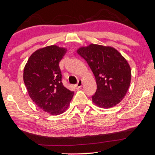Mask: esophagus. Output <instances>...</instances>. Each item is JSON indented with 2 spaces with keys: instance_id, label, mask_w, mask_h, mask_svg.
<instances>
[{
  "instance_id": "esophagus-1",
  "label": "esophagus",
  "mask_w": 155,
  "mask_h": 155,
  "mask_svg": "<svg viewBox=\"0 0 155 155\" xmlns=\"http://www.w3.org/2000/svg\"><path fill=\"white\" fill-rule=\"evenodd\" d=\"M82 82H83L82 80H78V82L77 83V84H75V89H80V88L81 87H82Z\"/></svg>"
}]
</instances>
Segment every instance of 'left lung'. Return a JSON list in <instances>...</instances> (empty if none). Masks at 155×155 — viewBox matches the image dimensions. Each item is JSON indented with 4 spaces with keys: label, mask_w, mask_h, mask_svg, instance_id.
Masks as SVG:
<instances>
[{
    "label": "left lung",
    "mask_w": 155,
    "mask_h": 155,
    "mask_svg": "<svg viewBox=\"0 0 155 155\" xmlns=\"http://www.w3.org/2000/svg\"><path fill=\"white\" fill-rule=\"evenodd\" d=\"M96 78L97 90L92 96L96 106L111 108L124 98L131 82L129 64L117 50L111 46L91 44L77 50Z\"/></svg>",
    "instance_id": "left-lung-1"
}]
</instances>
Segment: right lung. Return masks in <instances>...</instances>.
Segmentation results:
<instances>
[{
	"mask_svg": "<svg viewBox=\"0 0 155 155\" xmlns=\"http://www.w3.org/2000/svg\"><path fill=\"white\" fill-rule=\"evenodd\" d=\"M67 49L52 45L35 51L23 70V81L30 98L51 115L64 113L74 92L63 85L59 63Z\"/></svg>",
	"mask_w": 155,
	"mask_h": 155,
	"instance_id": "obj_1",
	"label": "right lung"
}]
</instances>
